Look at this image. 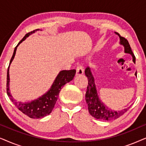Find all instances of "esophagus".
<instances>
[{"mask_svg": "<svg viewBox=\"0 0 146 146\" xmlns=\"http://www.w3.org/2000/svg\"><path fill=\"white\" fill-rule=\"evenodd\" d=\"M84 72L83 70V68L80 65H78L76 68V76H80L82 75Z\"/></svg>", "mask_w": 146, "mask_h": 146, "instance_id": "esophagus-1", "label": "esophagus"}]
</instances>
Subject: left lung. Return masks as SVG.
<instances>
[{
	"label": "left lung",
	"mask_w": 146,
	"mask_h": 146,
	"mask_svg": "<svg viewBox=\"0 0 146 146\" xmlns=\"http://www.w3.org/2000/svg\"><path fill=\"white\" fill-rule=\"evenodd\" d=\"M119 37V44L124 47L125 53L129 54L133 58V62H135V57L131 51V47L129 44L128 41L125 38L121 36L117 33H115ZM85 75L88 79V85L87 87V91L86 93V102L88 104L89 113L92 116L95 118L101 119V120H112L115 119L122 115L123 113L128 110L129 108L121 110L120 111H114L109 109L104 104V103L99 99L98 96L96 87L95 85V80L94 78L91 70L89 67H88L85 70ZM135 75L136 76V72Z\"/></svg>",
	"instance_id": "left-lung-1"
}]
</instances>
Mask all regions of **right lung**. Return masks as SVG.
Segmentation results:
<instances>
[{"label":"right lung","mask_w":146,"mask_h":146,"mask_svg":"<svg viewBox=\"0 0 146 146\" xmlns=\"http://www.w3.org/2000/svg\"><path fill=\"white\" fill-rule=\"evenodd\" d=\"M39 29L35 30L27 33L23 39L19 42L17 46L15 47L14 50L13 56H12L10 64L8 68L7 71V95L9 97L12 102L15 105V106L21 111L23 113L27 115L31 118H42L50 114L52 111L54 107V105L56 102L58 98L59 93L60 92L62 88L66 84L72 80L76 74V70H62L59 72L56 78L54 81L51 86L50 88L44 94L41 96L40 97L38 98L37 99L28 102H17L14 99L13 96L11 94L10 91L9 85H10V77H9V67L12 62H13L14 58L15 56L16 51H17V47L21 44L26 40L27 37H29L32 34L35 33L36 31H38Z\"/></svg>","instance_id":"add662e5"}]
</instances>
